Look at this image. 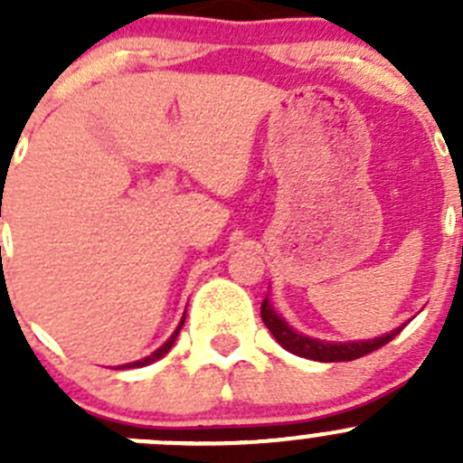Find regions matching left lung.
<instances>
[{
    "mask_svg": "<svg viewBox=\"0 0 463 463\" xmlns=\"http://www.w3.org/2000/svg\"><path fill=\"white\" fill-rule=\"evenodd\" d=\"M260 314L264 325L269 326V331L273 334V338L282 345L287 352L296 354V356L311 358V361L320 363H340V361H356V358L365 356V354L376 352L378 347L390 343L401 329H394L392 334L381 335L374 340H363V343H322V340L309 338V335H302L298 331H293L270 307L269 298H264L260 307Z\"/></svg>",
    "mask_w": 463,
    "mask_h": 463,
    "instance_id": "8db88e82",
    "label": "left lung"
}]
</instances>
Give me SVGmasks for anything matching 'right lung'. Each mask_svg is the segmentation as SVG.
<instances>
[{"label": "right lung", "instance_id": "1", "mask_svg": "<svg viewBox=\"0 0 463 463\" xmlns=\"http://www.w3.org/2000/svg\"><path fill=\"white\" fill-rule=\"evenodd\" d=\"M185 320V318H184ZM184 320H181V325L176 326V331L175 334L170 335V340H167L165 345H163V347H158L156 352L152 354V356H147V358H143V361H137V363H129V365H123V367H145V365H149V363H154V361H158V358L161 356H165L167 352H170L172 349V345H175V340H176V335H179V331H181V326H184Z\"/></svg>", "mask_w": 463, "mask_h": 463}]
</instances>
